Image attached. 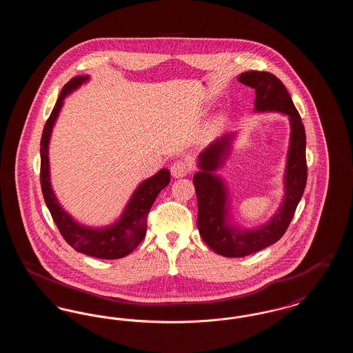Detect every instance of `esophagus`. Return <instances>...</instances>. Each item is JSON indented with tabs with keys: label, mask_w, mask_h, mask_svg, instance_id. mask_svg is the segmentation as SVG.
Wrapping results in <instances>:
<instances>
[{
	"label": "esophagus",
	"mask_w": 353,
	"mask_h": 353,
	"mask_svg": "<svg viewBox=\"0 0 353 353\" xmlns=\"http://www.w3.org/2000/svg\"><path fill=\"white\" fill-rule=\"evenodd\" d=\"M170 172H172V176L176 177V179L184 177L189 173V165L186 164V161H184V160H177L172 164Z\"/></svg>",
	"instance_id": "obj_1"
}]
</instances>
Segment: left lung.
<instances>
[{
	"label": "left lung",
	"instance_id": "8db88e82",
	"mask_svg": "<svg viewBox=\"0 0 353 353\" xmlns=\"http://www.w3.org/2000/svg\"><path fill=\"white\" fill-rule=\"evenodd\" d=\"M238 81L255 90V111H279L288 117L291 139L285 167V200L271 221L255 230H241L228 222L226 188L222 179L214 174L229 153L234 134L216 139L200 154L201 170L193 176L199 202L197 228L212 250L229 258L250 255L279 241L295 214L307 183L305 131L285 84L268 71H246Z\"/></svg>",
	"mask_w": 353,
	"mask_h": 353
}]
</instances>
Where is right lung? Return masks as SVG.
I'll return each mask as SVG.
<instances>
[{
	"label": "right lung",
	"instance_id": "right-lung-1",
	"mask_svg": "<svg viewBox=\"0 0 353 353\" xmlns=\"http://www.w3.org/2000/svg\"><path fill=\"white\" fill-rule=\"evenodd\" d=\"M88 79L87 75L75 77L63 85L59 98L55 103L50 117L48 119L42 139H41V188L45 202L50 210L58 230L68 245L78 252L101 258V259H119L134 252L147 233V217L152 205L159 193L169 184L170 173L168 169H161L151 179L143 181L134 190L121 219L117 223L103 229L85 228L75 222L62 209L51 189L49 174V141L51 130L58 118L63 99L72 90L78 88Z\"/></svg>",
	"mask_w": 353,
	"mask_h": 353
}]
</instances>
